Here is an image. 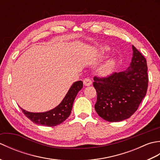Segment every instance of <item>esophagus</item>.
<instances>
[{"label":"esophagus","mask_w":160,"mask_h":160,"mask_svg":"<svg viewBox=\"0 0 160 160\" xmlns=\"http://www.w3.org/2000/svg\"><path fill=\"white\" fill-rule=\"evenodd\" d=\"M83 84L85 86H90L91 84H92V81H91V79L89 78H85V79H84L83 80Z\"/></svg>","instance_id":"obj_1"}]
</instances>
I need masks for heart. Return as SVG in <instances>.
<instances>
[{"instance_id": "1", "label": "heart", "mask_w": 160, "mask_h": 160, "mask_svg": "<svg viewBox=\"0 0 160 160\" xmlns=\"http://www.w3.org/2000/svg\"><path fill=\"white\" fill-rule=\"evenodd\" d=\"M108 51H109V47L108 46H103L100 49L99 53L100 55H102V54L107 53ZM114 66H115V60L113 58L107 60L99 67V69L98 70V74H99L100 76H102V77L108 76L109 75L112 73V72H113Z\"/></svg>"}]
</instances>
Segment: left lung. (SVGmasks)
Segmentation results:
<instances>
[{
    "label": "left lung",
    "mask_w": 160,
    "mask_h": 160,
    "mask_svg": "<svg viewBox=\"0 0 160 160\" xmlns=\"http://www.w3.org/2000/svg\"><path fill=\"white\" fill-rule=\"evenodd\" d=\"M132 49L131 62L125 71L108 78H93L97 92L95 109L106 121L120 122L130 118L147 93V60L133 45Z\"/></svg>",
    "instance_id": "8db88e82"
}]
</instances>
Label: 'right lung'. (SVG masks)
Returning a JSON list of instances; mask_svg holds the SVG:
<instances>
[{
    "mask_svg": "<svg viewBox=\"0 0 160 160\" xmlns=\"http://www.w3.org/2000/svg\"><path fill=\"white\" fill-rule=\"evenodd\" d=\"M82 87L83 82L82 81L73 82L62 102L57 107L49 111L41 113H33L23 109L21 107L20 108L24 114L34 123L47 127H55L62 123L69 116L75 98L79 91L82 89Z\"/></svg>",
    "mask_w": 160,
    "mask_h": 160,
    "instance_id": "obj_1",
    "label": "right lung"
}]
</instances>
